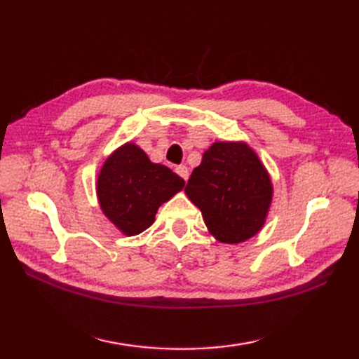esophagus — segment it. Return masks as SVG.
I'll list each match as a JSON object with an SVG mask.
<instances>
[{
	"label": "esophagus",
	"mask_w": 359,
	"mask_h": 359,
	"mask_svg": "<svg viewBox=\"0 0 359 359\" xmlns=\"http://www.w3.org/2000/svg\"><path fill=\"white\" fill-rule=\"evenodd\" d=\"M175 172H177L182 179L184 180H187L188 179V168L185 166V165H179V166H175Z\"/></svg>",
	"instance_id": "esophagus-1"
}]
</instances>
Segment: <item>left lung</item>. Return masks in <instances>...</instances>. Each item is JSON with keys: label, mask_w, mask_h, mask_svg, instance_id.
<instances>
[{"label": "left lung", "mask_w": 359, "mask_h": 359, "mask_svg": "<svg viewBox=\"0 0 359 359\" xmlns=\"http://www.w3.org/2000/svg\"><path fill=\"white\" fill-rule=\"evenodd\" d=\"M185 193L217 241L238 243L262 228L273 188L269 172L245 143L216 142L189 175Z\"/></svg>", "instance_id": "8db88e82"}]
</instances>
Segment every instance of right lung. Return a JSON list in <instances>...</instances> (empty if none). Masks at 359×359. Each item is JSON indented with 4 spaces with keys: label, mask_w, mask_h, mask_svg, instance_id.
Here are the masks:
<instances>
[{
    "label": "right lung",
    "mask_w": 359,
    "mask_h": 359,
    "mask_svg": "<svg viewBox=\"0 0 359 359\" xmlns=\"http://www.w3.org/2000/svg\"><path fill=\"white\" fill-rule=\"evenodd\" d=\"M184 187L185 180L170 168L152 163L144 151L126 143L104 162L97 196L111 222L134 236L149 228L160 205Z\"/></svg>",
    "instance_id": "1"
}]
</instances>
